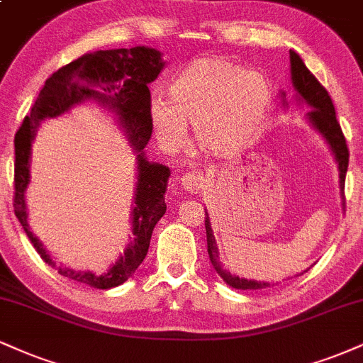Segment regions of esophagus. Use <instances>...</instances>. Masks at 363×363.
Returning a JSON list of instances; mask_svg holds the SVG:
<instances>
[{
  "label": "esophagus",
  "instance_id": "esophagus-1",
  "mask_svg": "<svg viewBox=\"0 0 363 363\" xmlns=\"http://www.w3.org/2000/svg\"><path fill=\"white\" fill-rule=\"evenodd\" d=\"M179 184L184 187L189 193H198L204 184V176L201 172H187L179 177Z\"/></svg>",
  "mask_w": 363,
  "mask_h": 363
}]
</instances>
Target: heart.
Segmentation results:
<instances>
[{
    "mask_svg": "<svg viewBox=\"0 0 363 363\" xmlns=\"http://www.w3.org/2000/svg\"><path fill=\"white\" fill-rule=\"evenodd\" d=\"M272 87L257 71H243L218 57L187 64L169 84V101L152 98L148 118L165 147H179L193 123L194 140L206 154L231 157L250 145L267 120Z\"/></svg>",
    "mask_w": 363,
    "mask_h": 363,
    "instance_id": "b5f03b06",
    "label": "heart"
}]
</instances>
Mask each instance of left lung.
<instances>
[{
    "mask_svg": "<svg viewBox=\"0 0 363 363\" xmlns=\"http://www.w3.org/2000/svg\"><path fill=\"white\" fill-rule=\"evenodd\" d=\"M291 57V79L292 86H294L296 98H298L299 103L308 104L311 110L306 113V120L309 125L316 130L318 133L325 138V142L328 143L331 154L335 155L336 164H338V172H340V191H342V206L345 211V176H347L348 169V147L347 142H345L343 132L340 128L338 120H336V113L333 101H331L328 91L325 89L320 84V81L313 76L311 71L306 67V64L303 62V59L296 54V52H289ZM282 104L287 106L286 103V93H281ZM204 226H206V237H208V253L209 260H211L213 267L220 277L228 284L230 287H235V289H265V287H270L272 284L270 282H259V281H248V279H242L238 276H233L228 270L221 267L220 262V252H218V245L215 235H213L211 230V221H209V216L206 213V220H204Z\"/></svg>",
    "mask_w": 363,
    "mask_h": 363,
    "instance_id": "obj_1",
    "label": "left lung"
}]
</instances>
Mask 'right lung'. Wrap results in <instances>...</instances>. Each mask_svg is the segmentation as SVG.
Here are the masks:
<instances>
[{
	"mask_svg": "<svg viewBox=\"0 0 363 363\" xmlns=\"http://www.w3.org/2000/svg\"><path fill=\"white\" fill-rule=\"evenodd\" d=\"M164 67L162 54L152 47L138 45L84 54L60 67L45 81L32 111L25 116L15 135V215L35 250L52 267H55L54 259L30 230L25 203V191L30 184L32 142L42 121L64 115L81 103L94 101L115 116L137 155V186L132 209L133 240L108 272L94 274L91 270H74L59 265L57 270L60 276L96 289H111L128 281L145 259L152 231L167 209L164 196L170 170L167 165L150 162L145 155L152 135L148 84L157 79Z\"/></svg>",
	"mask_w": 363,
	"mask_h": 363,
	"instance_id": "right-lung-1",
	"label": "right lung"
}]
</instances>
